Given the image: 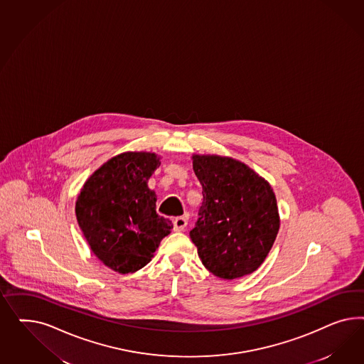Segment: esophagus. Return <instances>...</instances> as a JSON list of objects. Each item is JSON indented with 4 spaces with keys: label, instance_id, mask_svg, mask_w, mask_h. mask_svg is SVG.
Returning a JSON list of instances; mask_svg holds the SVG:
<instances>
[{
    "label": "esophagus",
    "instance_id": "34e87169",
    "mask_svg": "<svg viewBox=\"0 0 364 364\" xmlns=\"http://www.w3.org/2000/svg\"><path fill=\"white\" fill-rule=\"evenodd\" d=\"M188 221L184 216H178L175 220H173V230L176 232H181L186 230L187 227Z\"/></svg>",
    "mask_w": 364,
    "mask_h": 364
}]
</instances>
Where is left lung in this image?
Wrapping results in <instances>:
<instances>
[{"label": "left lung", "mask_w": 364, "mask_h": 364, "mask_svg": "<svg viewBox=\"0 0 364 364\" xmlns=\"http://www.w3.org/2000/svg\"><path fill=\"white\" fill-rule=\"evenodd\" d=\"M203 186L198 219L189 232L204 267L221 279L250 275L264 262L279 232L271 186L237 160L193 156Z\"/></svg>", "instance_id": "left-lung-1"}]
</instances>
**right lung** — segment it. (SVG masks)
<instances>
[{
  "label": "right lung",
  "mask_w": 364,
  "mask_h": 364,
  "mask_svg": "<svg viewBox=\"0 0 364 364\" xmlns=\"http://www.w3.org/2000/svg\"><path fill=\"white\" fill-rule=\"evenodd\" d=\"M159 166L154 154H119L100 166L78 195V225L93 254L116 272L148 264L173 228L156 213V195L146 184Z\"/></svg>",
  "instance_id": "add662e5"
}]
</instances>
